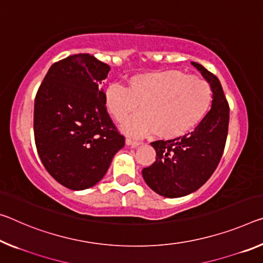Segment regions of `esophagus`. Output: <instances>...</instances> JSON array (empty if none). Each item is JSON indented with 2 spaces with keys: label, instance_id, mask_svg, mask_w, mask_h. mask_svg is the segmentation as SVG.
I'll use <instances>...</instances> for the list:
<instances>
[{
  "label": "esophagus",
  "instance_id": "1",
  "mask_svg": "<svg viewBox=\"0 0 263 263\" xmlns=\"http://www.w3.org/2000/svg\"><path fill=\"white\" fill-rule=\"evenodd\" d=\"M125 144H126L127 146H131V147H137V146H139V145H141L140 141H136V140H132L128 138L125 140Z\"/></svg>",
  "mask_w": 263,
  "mask_h": 263
}]
</instances>
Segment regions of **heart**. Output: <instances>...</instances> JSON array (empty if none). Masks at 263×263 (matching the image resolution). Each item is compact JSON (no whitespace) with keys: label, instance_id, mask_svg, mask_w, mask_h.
<instances>
[{"label":"heart","instance_id":"heart-1","mask_svg":"<svg viewBox=\"0 0 263 263\" xmlns=\"http://www.w3.org/2000/svg\"><path fill=\"white\" fill-rule=\"evenodd\" d=\"M211 102L208 83L179 70L132 74L127 87L112 83L104 95L107 112L119 123L139 104V114L123 124L124 133L143 137L154 132L161 139H176L193 130L206 116Z\"/></svg>","mask_w":263,"mask_h":263}]
</instances>
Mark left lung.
<instances>
[{
	"label": "left lung",
	"mask_w": 263,
	"mask_h": 263,
	"mask_svg": "<svg viewBox=\"0 0 263 263\" xmlns=\"http://www.w3.org/2000/svg\"><path fill=\"white\" fill-rule=\"evenodd\" d=\"M212 90V106L193 132L172 140H158L156 161L143 170L147 186L166 198H180L199 190L211 178L222 157L226 144L229 106L218 77L197 62Z\"/></svg>",
	"instance_id": "obj_1"
}]
</instances>
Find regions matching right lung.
Wrapping results in <instances>:
<instances>
[{
  "label": "right lung",
  "instance_id": "add662e5",
  "mask_svg": "<svg viewBox=\"0 0 263 263\" xmlns=\"http://www.w3.org/2000/svg\"><path fill=\"white\" fill-rule=\"evenodd\" d=\"M109 71L95 56L77 53L50 66L37 91V152L50 176L70 190L101 181L125 145L104 103L101 84Z\"/></svg>",
  "mask_w": 263,
  "mask_h": 263
}]
</instances>
